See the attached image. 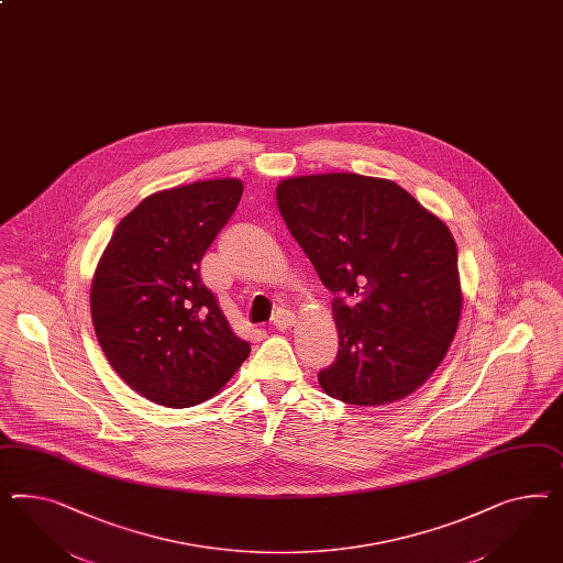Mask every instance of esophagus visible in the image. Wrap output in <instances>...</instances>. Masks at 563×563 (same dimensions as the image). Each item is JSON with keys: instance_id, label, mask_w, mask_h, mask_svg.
<instances>
[{"instance_id": "obj_1", "label": "esophagus", "mask_w": 563, "mask_h": 563, "mask_svg": "<svg viewBox=\"0 0 563 563\" xmlns=\"http://www.w3.org/2000/svg\"><path fill=\"white\" fill-rule=\"evenodd\" d=\"M294 312H289L286 308H282V310H277L274 314V324L275 329H279V331H286L289 329L291 324H294Z\"/></svg>"}]
</instances>
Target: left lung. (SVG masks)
Masks as SVG:
<instances>
[{
	"label": "left lung",
	"mask_w": 563,
	"mask_h": 563,
	"mask_svg": "<svg viewBox=\"0 0 563 563\" xmlns=\"http://www.w3.org/2000/svg\"><path fill=\"white\" fill-rule=\"evenodd\" d=\"M291 236L335 294L339 352L321 388L378 407L423 385L449 352L463 294L449 225L386 178L355 173L277 185Z\"/></svg>",
	"instance_id": "obj_1"
}]
</instances>
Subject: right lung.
<instances>
[{
    "mask_svg": "<svg viewBox=\"0 0 563 563\" xmlns=\"http://www.w3.org/2000/svg\"><path fill=\"white\" fill-rule=\"evenodd\" d=\"M242 197L239 178L150 195L114 228L90 310L114 372L147 401H208L251 354L209 291L199 263Z\"/></svg>",
    "mask_w": 563,
    "mask_h": 563,
    "instance_id": "obj_1",
    "label": "right lung"
}]
</instances>
